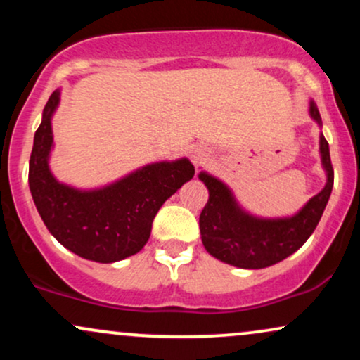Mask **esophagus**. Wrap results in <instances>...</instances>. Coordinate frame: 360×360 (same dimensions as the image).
Instances as JSON below:
<instances>
[{"label":"esophagus","mask_w":360,"mask_h":360,"mask_svg":"<svg viewBox=\"0 0 360 360\" xmlns=\"http://www.w3.org/2000/svg\"><path fill=\"white\" fill-rule=\"evenodd\" d=\"M208 155V150H206L205 146H193L191 147V159L193 162H201V160H205V157Z\"/></svg>","instance_id":"esophagus-1"}]
</instances>
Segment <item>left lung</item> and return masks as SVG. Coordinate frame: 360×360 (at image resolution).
<instances>
[{
  "label": "left lung",
  "instance_id": "left-lung-1",
  "mask_svg": "<svg viewBox=\"0 0 360 360\" xmlns=\"http://www.w3.org/2000/svg\"><path fill=\"white\" fill-rule=\"evenodd\" d=\"M309 117L321 127L320 111L313 100H309ZM320 155L326 174L325 188L298 213L284 218H260L250 214L238 205L229 186L201 171L198 177L210 193L208 203L200 214L201 240L206 252L240 269H264L295 254L315 232L332 194L333 167L323 134H320Z\"/></svg>",
  "mask_w": 360,
  "mask_h": 360
}]
</instances>
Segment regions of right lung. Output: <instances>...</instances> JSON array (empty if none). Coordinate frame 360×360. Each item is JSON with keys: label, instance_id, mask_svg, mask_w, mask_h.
I'll list each match as a JSON object with an SVG mask.
<instances>
[{"label": "right lung", "instance_id": "obj_1", "mask_svg": "<svg viewBox=\"0 0 360 360\" xmlns=\"http://www.w3.org/2000/svg\"><path fill=\"white\" fill-rule=\"evenodd\" d=\"M59 101L60 91L56 89L34 137L28 186L37 212L65 249L94 262H118L143 249L157 212L193 179L194 166L181 157L147 164L101 188L79 189L60 183L49 166L52 117Z\"/></svg>", "mask_w": 360, "mask_h": 360}]
</instances>
